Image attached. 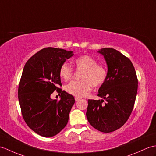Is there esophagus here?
<instances>
[{"label": "esophagus", "mask_w": 156, "mask_h": 156, "mask_svg": "<svg viewBox=\"0 0 156 156\" xmlns=\"http://www.w3.org/2000/svg\"><path fill=\"white\" fill-rule=\"evenodd\" d=\"M80 99H81V98H80V97H77V96H76V97H75V100L76 101V102H77V101H78V100H80Z\"/></svg>", "instance_id": "34e87169"}]
</instances>
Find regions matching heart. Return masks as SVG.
Masks as SVG:
<instances>
[{
	"label": "heart",
	"mask_w": 156,
	"mask_h": 156,
	"mask_svg": "<svg viewBox=\"0 0 156 156\" xmlns=\"http://www.w3.org/2000/svg\"><path fill=\"white\" fill-rule=\"evenodd\" d=\"M78 70H82L80 80L72 81L65 86V90L71 95L83 97L91 91L92 85L100 86L105 82L107 77V70L103 65L98 64L97 60L88 55L79 56L74 60ZM74 74V71L70 64L64 63L59 70L60 78L64 81H68Z\"/></svg>",
	"instance_id": "1"
}]
</instances>
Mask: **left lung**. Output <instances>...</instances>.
<instances>
[{
	"label": "left lung",
	"mask_w": 156,
	"mask_h": 156,
	"mask_svg": "<svg viewBox=\"0 0 156 156\" xmlns=\"http://www.w3.org/2000/svg\"><path fill=\"white\" fill-rule=\"evenodd\" d=\"M98 52L102 54L108 66L106 80L98 96L104 100H88L86 117L92 127L110 133L121 128L128 120L134 106L137 91L135 68L128 57L112 48Z\"/></svg>",
	"instance_id": "1"
}]
</instances>
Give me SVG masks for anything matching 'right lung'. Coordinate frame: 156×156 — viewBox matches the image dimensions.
Here are the masks:
<instances>
[{"label": "right lung", "instance_id": "add662e5", "mask_svg": "<svg viewBox=\"0 0 156 156\" xmlns=\"http://www.w3.org/2000/svg\"><path fill=\"white\" fill-rule=\"evenodd\" d=\"M73 55L72 51L48 47L34 54L24 65L18 90L21 112L28 127L40 136H56L68 122L75 100L59 88V70ZM55 90L61 94L59 101L50 98Z\"/></svg>", "mask_w": 156, "mask_h": 156}]
</instances>
